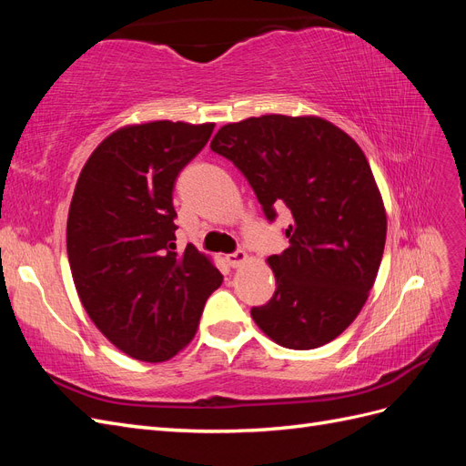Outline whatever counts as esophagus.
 <instances>
[{
  "instance_id": "1",
  "label": "esophagus",
  "mask_w": 466,
  "mask_h": 466,
  "mask_svg": "<svg viewBox=\"0 0 466 466\" xmlns=\"http://www.w3.org/2000/svg\"><path fill=\"white\" fill-rule=\"evenodd\" d=\"M225 260H228V264H229L231 268H238L241 264L248 262V255H247L245 250H237V252H233V255L225 257Z\"/></svg>"
}]
</instances>
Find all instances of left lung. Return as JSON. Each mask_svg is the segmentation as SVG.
<instances>
[{
  "mask_svg": "<svg viewBox=\"0 0 466 466\" xmlns=\"http://www.w3.org/2000/svg\"><path fill=\"white\" fill-rule=\"evenodd\" d=\"M209 147L247 177L268 219L291 211L289 247L268 257L276 291L252 319L284 348L329 344L360 315L385 250V206L361 147L320 116L284 115L225 124Z\"/></svg>",
  "mask_w": 466,
  "mask_h": 466,
  "instance_id": "left-lung-1",
  "label": "left lung"
}]
</instances>
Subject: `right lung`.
Listing matches in <instances>:
<instances>
[{
	"mask_svg": "<svg viewBox=\"0 0 466 466\" xmlns=\"http://www.w3.org/2000/svg\"><path fill=\"white\" fill-rule=\"evenodd\" d=\"M214 126L155 120L112 132L81 168L69 204L67 258L81 305L139 361L187 348L223 281L206 255L175 245V180Z\"/></svg>",
	"mask_w": 466,
	"mask_h": 466,
	"instance_id": "right-lung-1",
	"label": "right lung"
}]
</instances>
